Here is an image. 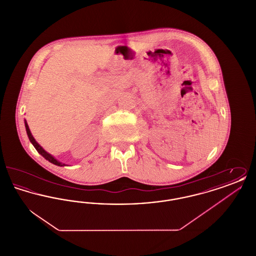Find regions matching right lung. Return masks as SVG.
<instances>
[{
	"label": "right lung",
	"mask_w": 256,
	"mask_h": 256,
	"mask_svg": "<svg viewBox=\"0 0 256 256\" xmlns=\"http://www.w3.org/2000/svg\"><path fill=\"white\" fill-rule=\"evenodd\" d=\"M24 126H26V134H28V139H30V143L34 145V146L36 148V150L37 152L44 158L46 159V160H48L49 162L50 163H52V164H54V165H56V166H67L66 164H64V163H62L60 161H58V159L54 158L50 154L49 152H47L42 146H40L38 143L36 142V140L34 139V137L32 136V134L30 132V128H28V122L24 120Z\"/></svg>",
	"instance_id": "1"
}]
</instances>
